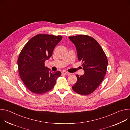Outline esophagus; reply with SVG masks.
I'll return each mask as SVG.
<instances>
[{"label":"esophagus","mask_w":130,"mask_h":130,"mask_svg":"<svg viewBox=\"0 0 130 130\" xmlns=\"http://www.w3.org/2000/svg\"><path fill=\"white\" fill-rule=\"evenodd\" d=\"M62 73L63 74V75H66V76L69 75H70V73H69V72H67V71H63V72H62Z\"/></svg>","instance_id":"34e87169"}]
</instances>
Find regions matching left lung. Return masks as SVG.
<instances>
[{
	"instance_id": "left-lung-1",
	"label": "left lung",
	"mask_w": 130,
	"mask_h": 130,
	"mask_svg": "<svg viewBox=\"0 0 130 130\" xmlns=\"http://www.w3.org/2000/svg\"><path fill=\"white\" fill-rule=\"evenodd\" d=\"M76 47L78 59L82 62L84 74L77 75V81L72 87L77 93L87 95L99 86L107 70L108 61L102 47L96 40L86 35L69 36Z\"/></svg>"
}]
</instances>
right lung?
Returning <instances> with one entry per match:
<instances>
[{
    "label": "right lung",
    "mask_w": 130,
    "mask_h": 130,
    "mask_svg": "<svg viewBox=\"0 0 130 130\" xmlns=\"http://www.w3.org/2000/svg\"><path fill=\"white\" fill-rule=\"evenodd\" d=\"M63 37L38 34L32 38L22 50L17 61L18 71L27 88L33 93L42 94L50 91L61 72H51L45 61L51 57L54 47Z\"/></svg>",
    "instance_id": "add662e5"
}]
</instances>
